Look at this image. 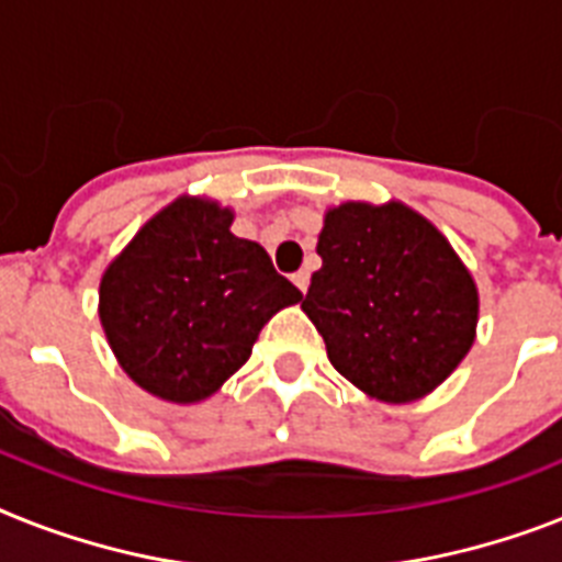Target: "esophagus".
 Wrapping results in <instances>:
<instances>
[{
	"mask_svg": "<svg viewBox=\"0 0 562 562\" xmlns=\"http://www.w3.org/2000/svg\"><path fill=\"white\" fill-rule=\"evenodd\" d=\"M292 284L299 286L301 292H307V286H310V272H307V270H299V272H295V276H292Z\"/></svg>",
	"mask_w": 562,
	"mask_h": 562,
	"instance_id": "obj_1",
	"label": "esophagus"
}]
</instances>
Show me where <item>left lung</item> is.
I'll list each match as a JSON object with an SVG mask.
<instances>
[{
    "mask_svg": "<svg viewBox=\"0 0 562 562\" xmlns=\"http://www.w3.org/2000/svg\"><path fill=\"white\" fill-rule=\"evenodd\" d=\"M322 270L301 310L330 364L370 396L411 402L453 373L474 345L476 286L451 244L402 203L330 209Z\"/></svg>",
    "mask_w": 562,
    "mask_h": 562,
    "instance_id": "8db88e82",
    "label": "left lung"
}]
</instances>
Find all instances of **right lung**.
I'll return each mask as SVG.
<instances>
[{
	"label": "right lung",
	"instance_id": "add662e5",
	"mask_svg": "<svg viewBox=\"0 0 562 562\" xmlns=\"http://www.w3.org/2000/svg\"><path fill=\"white\" fill-rule=\"evenodd\" d=\"M232 212L180 198L143 226L100 284V318L123 370L169 402L206 398L249 359L261 327L301 290Z\"/></svg>",
	"mask_w": 562,
	"mask_h": 562
}]
</instances>
